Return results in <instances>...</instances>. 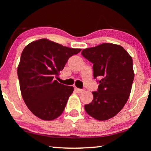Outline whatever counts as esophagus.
I'll use <instances>...</instances> for the list:
<instances>
[{"label": "esophagus", "mask_w": 151, "mask_h": 151, "mask_svg": "<svg viewBox=\"0 0 151 151\" xmlns=\"http://www.w3.org/2000/svg\"><path fill=\"white\" fill-rule=\"evenodd\" d=\"M75 91H76V93H83V92L85 91L84 89H81V88H75Z\"/></svg>", "instance_id": "esophagus-1"}]
</instances>
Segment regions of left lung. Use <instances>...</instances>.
Returning <instances> with one entry per match:
<instances>
[{
	"mask_svg": "<svg viewBox=\"0 0 151 151\" xmlns=\"http://www.w3.org/2000/svg\"><path fill=\"white\" fill-rule=\"evenodd\" d=\"M82 55L93 64V76L99 78L93 99L85 104L87 114L98 121H106L121 111L129 98L134 70L132 57L121 46L103 43L83 50Z\"/></svg>",
	"mask_w": 151,
	"mask_h": 151,
	"instance_id": "1",
	"label": "left lung"
}]
</instances>
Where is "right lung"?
Segmentation results:
<instances>
[{
  "mask_svg": "<svg viewBox=\"0 0 151 151\" xmlns=\"http://www.w3.org/2000/svg\"><path fill=\"white\" fill-rule=\"evenodd\" d=\"M81 50L47 39L25 47L18 66V77L22 99L36 116L52 121L63 113L74 88L59 83L55 78L68 58Z\"/></svg>",
  "mask_w": 151,
  "mask_h": 151,
  "instance_id": "right-lung-1",
  "label": "right lung"
}]
</instances>
